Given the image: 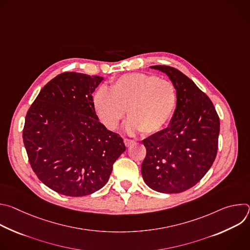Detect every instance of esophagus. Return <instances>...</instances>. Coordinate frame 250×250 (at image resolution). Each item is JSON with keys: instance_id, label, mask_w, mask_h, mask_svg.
Returning <instances> with one entry per match:
<instances>
[{"instance_id": "obj_1", "label": "esophagus", "mask_w": 250, "mask_h": 250, "mask_svg": "<svg viewBox=\"0 0 250 250\" xmlns=\"http://www.w3.org/2000/svg\"><path fill=\"white\" fill-rule=\"evenodd\" d=\"M124 142H125V145L126 147H129V146H131L134 144V140H131V139H128V138H125Z\"/></svg>"}]
</instances>
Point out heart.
Returning a JSON list of instances; mask_svg holds the SVG:
<instances>
[{
	"instance_id": "b5f03b06",
	"label": "heart",
	"mask_w": 250,
	"mask_h": 250,
	"mask_svg": "<svg viewBox=\"0 0 250 250\" xmlns=\"http://www.w3.org/2000/svg\"><path fill=\"white\" fill-rule=\"evenodd\" d=\"M177 100L172 82L153 75L131 73L115 80L111 90L99 88L93 104L101 123L108 129H116L126 112L128 131L154 134L171 121Z\"/></svg>"
}]
</instances>
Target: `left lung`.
Segmentation results:
<instances>
[{
    "label": "left lung",
    "mask_w": 250,
    "mask_h": 250,
    "mask_svg": "<svg viewBox=\"0 0 250 250\" xmlns=\"http://www.w3.org/2000/svg\"><path fill=\"white\" fill-rule=\"evenodd\" d=\"M177 91V105L169 125L142 140L146 156L141 164L146 184L165 194L195 186L216 159L220 119L211 101L181 71L155 65Z\"/></svg>",
    "instance_id": "1"
}]
</instances>
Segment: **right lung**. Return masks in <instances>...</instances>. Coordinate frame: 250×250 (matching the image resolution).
Here are the masks:
<instances>
[{
  "label": "right lung",
  "instance_id": "right-lung-1",
  "mask_svg": "<svg viewBox=\"0 0 250 250\" xmlns=\"http://www.w3.org/2000/svg\"><path fill=\"white\" fill-rule=\"evenodd\" d=\"M103 80L77 72L59 74L26 114L22 138L30 166L59 194L82 197L100 190L125 150L123 138L106 129L95 113L92 94Z\"/></svg>",
  "mask_w": 250,
  "mask_h": 250
}]
</instances>
